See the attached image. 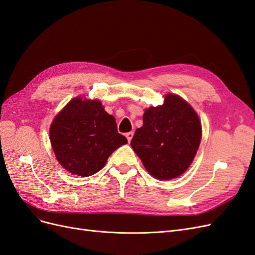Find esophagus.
Here are the masks:
<instances>
[{
	"mask_svg": "<svg viewBox=\"0 0 255 255\" xmlns=\"http://www.w3.org/2000/svg\"><path fill=\"white\" fill-rule=\"evenodd\" d=\"M126 136H127V138H128V142H129L130 140H132V138H133V136H134V133H133V132H128V133L126 134Z\"/></svg>",
	"mask_w": 255,
	"mask_h": 255,
	"instance_id": "34e87169",
	"label": "esophagus"
}]
</instances>
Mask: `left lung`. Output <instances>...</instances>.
Here are the masks:
<instances>
[{
    "instance_id": "8db88e82",
    "label": "left lung",
    "mask_w": 255,
    "mask_h": 255,
    "mask_svg": "<svg viewBox=\"0 0 255 255\" xmlns=\"http://www.w3.org/2000/svg\"><path fill=\"white\" fill-rule=\"evenodd\" d=\"M130 145L150 174L159 180L180 176L194 159L202 128L192 107L182 98L168 95L161 106L143 114Z\"/></svg>"
}]
</instances>
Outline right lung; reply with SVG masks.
I'll return each instance as SVG.
<instances>
[{
	"label": "right lung",
	"instance_id": "right-lung-1",
	"mask_svg": "<svg viewBox=\"0 0 255 255\" xmlns=\"http://www.w3.org/2000/svg\"><path fill=\"white\" fill-rule=\"evenodd\" d=\"M50 139L60 165L80 176L101 170L111 154L128 143L101 102L82 101L81 98L69 102L56 116L50 128Z\"/></svg>",
	"mask_w": 255,
	"mask_h": 255
}]
</instances>
